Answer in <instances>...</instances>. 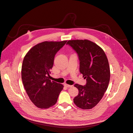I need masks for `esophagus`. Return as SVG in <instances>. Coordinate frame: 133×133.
<instances>
[{"label": "esophagus", "mask_w": 133, "mask_h": 133, "mask_svg": "<svg viewBox=\"0 0 133 133\" xmlns=\"http://www.w3.org/2000/svg\"><path fill=\"white\" fill-rule=\"evenodd\" d=\"M64 85L66 87H67V88H71V87H72V85H69V84H67L66 83H65V84H64Z\"/></svg>", "instance_id": "obj_1"}]
</instances>
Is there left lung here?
Listing matches in <instances>:
<instances>
[{
	"label": "left lung",
	"instance_id": "1",
	"mask_svg": "<svg viewBox=\"0 0 133 133\" xmlns=\"http://www.w3.org/2000/svg\"><path fill=\"white\" fill-rule=\"evenodd\" d=\"M77 52L80 72L87 80L85 86L75 84L79 94L74 99L77 107L91 109L99 103L107 90L110 79V69L104 50L95 43L84 40H70L67 43Z\"/></svg>",
	"mask_w": 133,
	"mask_h": 133
}]
</instances>
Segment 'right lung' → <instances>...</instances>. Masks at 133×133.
I'll list each match as a JSON object with an SVG mask.
<instances>
[{"label": "right lung", "instance_id": "add662e5", "mask_svg": "<svg viewBox=\"0 0 133 133\" xmlns=\"http://www.w3.org/2000/svg\"><path fill=\"white\" fill-rule=\"evenodd\" d=\"M45 41L36 44L26 53L23 60L21 77L30 100L37 107L47 109L55 104L62 84L49 79L56 54L66 44Z\"/></svg>", "mask_w": 133, "mask_h": 133}]
</instances>
